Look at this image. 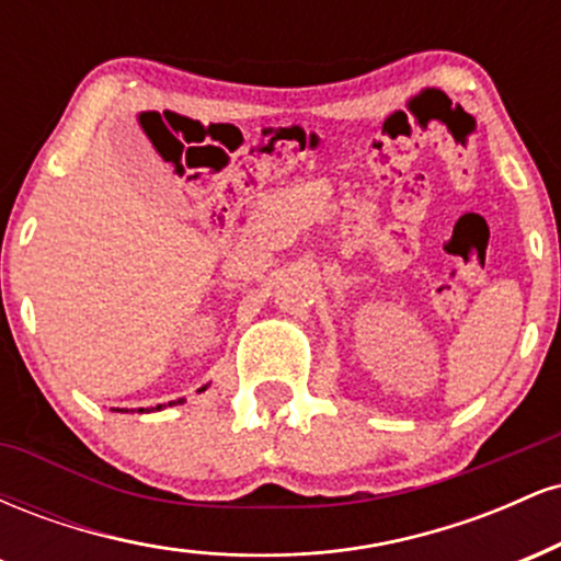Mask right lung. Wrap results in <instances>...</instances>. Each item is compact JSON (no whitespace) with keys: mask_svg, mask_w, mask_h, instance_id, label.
Masks as SVG:
<instances>
[{"mask_svg":"<svg viewBox=\"0 0 561 561\" xmlns=\"http://www.w3.org/2000/svg\"><path fill=\"white\" fill-rule=\"evenodd\" d=\"M199 390H205V388H199ZM176 403H182V401H176ZM169 405H173V403H169ZM160 409H163V405H158V411H160ZM139 411H145V409H139Z\"/></svg>","mask_w":561,"mask_h":561,"instance_id":"right-lung-1","label":"right lung"}]
</instances>
